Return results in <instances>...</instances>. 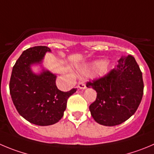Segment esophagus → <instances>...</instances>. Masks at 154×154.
<instances>
[{
    "label": "esophagus",
    "mask_w": 154,
    "mask_h": 154,
    "mask_svg": "<svg viewBox=\"0 0 154 154\" xmlns=\"http://www.w3.org/2000/svg\"><path fill=\"white\" fill-rule=\"evenodd\" d=\"M78 87L80 89H81V90H85L86 88H87V87H86V84L85 83H84V81H81L78 84Z\"/></svg>",
    "instance_id": "esophagus-1"
}]
</instances>
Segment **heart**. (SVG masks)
<instances>
[{
	"mask_svg": "<svg viewBox=\"0 0 154 154\" xmlns=\"http://www.w3.org/2000/svg\"><path fill=\"white\" fill-rule=\"evenodd\" d=\"M109 63L105 61H96L86 64L80 68L82 73H89L92 70H95V73L99 76H104L109 71Z\"/></svg>",
	"mask_w": 154,
	"mask_h": 154,
	"instance_id": "obj_1",
	"label": "heart"
}]
</instances>
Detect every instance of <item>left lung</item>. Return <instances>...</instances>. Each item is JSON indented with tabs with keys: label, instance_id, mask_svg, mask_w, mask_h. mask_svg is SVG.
<instances>
[{
	"label": "left lung",
	"instance_id": "left-lung-1",
	"mask_svg": "<svg viewBox=\"0 0 154 154\" xmlns=\"http://www.w3.org/2000/svg\"><path fill=\"white\" fill-rule=\"evenodd\" d=\"M97 93L90 111L97 123L115 126L125 122L137 111L143 93L142 73L134 57H122L107 75L88 82Z\"/></svg>",
	"mask_w": 154,
	"mask_h": 154
}]
</instances>
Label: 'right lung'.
I'll return each mask as SVG.
<instances>
[{"mask_svg": "<svg viewBox=\"0 0 154 154\" xmlns=\"http://www.w3.org/2000/svg\"><path fill=\"white\" fill-rule=\"evenodd\" d=\"M46 46H35L22 53L14 64L10 80V93L19 114L34 125L47 126L57 123L64 116L67 99L77 89L62 92L55 84L56 74L42 67L39 74L32 66L40 64Z\"/></svg>", "mask_w": 154, "mask_h": 154, "instance_id": "add662e5", "label": "right lung"}]
</instances>
